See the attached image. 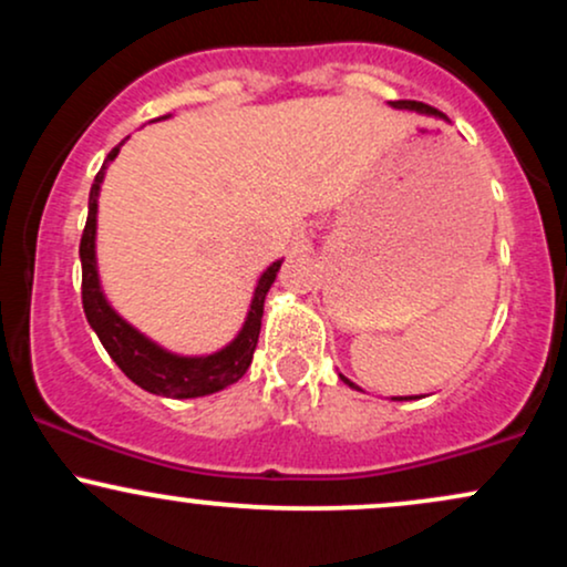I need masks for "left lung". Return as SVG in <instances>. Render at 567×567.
Here are the masks:
<instances>
[{"instance_id": "left-lung-1", "label": "left lung", "mask_w": 567, "mask_h": 567, "mask_svg": "<svg viewBox=\"0 0 567 567\" xmlns=\"http://www.w3.org/2000/svg\"><path fill=\"white\" fill-rule=\"evenodd\" d=\"M392 106H396V109H413V112H424V114H434V116H445L442 112H437V109H432V106H426V103H419V101H392ZM343 379V375H341ZM347 381V379H343ZM349 386H354V383L351 381H347ZM394 400H402V396H394ZM408 400V396H405Z\"/></svg>"}]
</instances>
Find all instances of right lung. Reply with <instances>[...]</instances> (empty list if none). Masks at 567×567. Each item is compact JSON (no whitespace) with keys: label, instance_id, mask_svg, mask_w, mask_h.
I'll list each match as a JSON object with an SVG mask.
<instances>
[{"label":"right lung","instance_id":"obj_1","mask_svg":"<svg viewBox=\"0 0 567 567\" xmlns=\"http://www.w3.org/2000/svg\"><path fill=\"white\" fill-rule=\"evenodd\" d=\"M120 154V146L109 152L106 162L97 171L93 188H90L87 202V224H84L82 243H80V258H82V306L84 317H87L90 328L101 338L103 349L109 357L120 365L122 373L130 381L138 383L141 389L152 394L173 396V400H188V396H205L218 392V389L237 383L250 368L252 351H256L258 333H261V317H264V301L269 292L271 282H275L279 266L282 261H275L258 279L256 296H252L250 311L247 320L226 349L216 351L207 357H178L148 341L141 336L133 324H127L120 315L106 303L101 292V282H97V266H95V213H97V188H101L103 171Z\"/></svg>","mask_w":567,"mask_h":567}]
</instances>
